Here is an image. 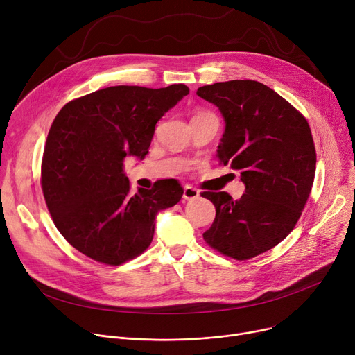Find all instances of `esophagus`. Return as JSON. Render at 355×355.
<instances>
[{
    "label": "esophagus",
    "instance_id": "1",
    "mask_svg": "<svg viewBox=\"0 0 355 355\" xmlns=\"http://www.w3.org/2000/svg\"><path fill=\"white\" fill-rule=\"evenodd\" d=\"M198 196H200V191L197 189L191 187V185H185L184 193H182L184 200H194V198H198Z\"/></svg>",
    "mask_w": 355,
    "mask_h": 355
}]
</instances>
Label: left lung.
Wrapping results in <instances>:
<instances>
[{"mask_svg": "<svg viewBox=\"0 0 355 355\" xmlns=\"http://www.w3.org/2000/svg\"><path fill=\"white\" fill-rule=\"evenodd\" d=\"M218 107L226 128L217 149L221 165L240 173L245 194L204 191L216 207L209 246L236 260L275 248L300 220L315 177L316 153L306 119L275 90L254 80L197 89Z\"/></svg>", "mask_w": 355, "mask_h": 355, "instance_id": "8db88e82", "label": "left lung"}]
</instances>
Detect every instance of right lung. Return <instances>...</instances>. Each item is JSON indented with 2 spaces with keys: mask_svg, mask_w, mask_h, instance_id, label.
Masks as SVG:
<instances>
[{
  "mask_svg": "<svg viewBox=\"0 0 355 355\" xmlns=\"http://www.w3.org/2000/svg\"><path fill=\"white\" fill-rule=\"evenodd\" d=\"M190 89L110 86L66 103L49 130L42 189L55 227L96 262L118 266L151 245L155 218L182 197L177 180L130 193L126 157L144 159L155 125Z\"/></svg>",
  "mask_w": 355,
  "mask_h": 355,
  "instance_id": "right-lung-1",
  "label": "right lung"
}]
</instances>
